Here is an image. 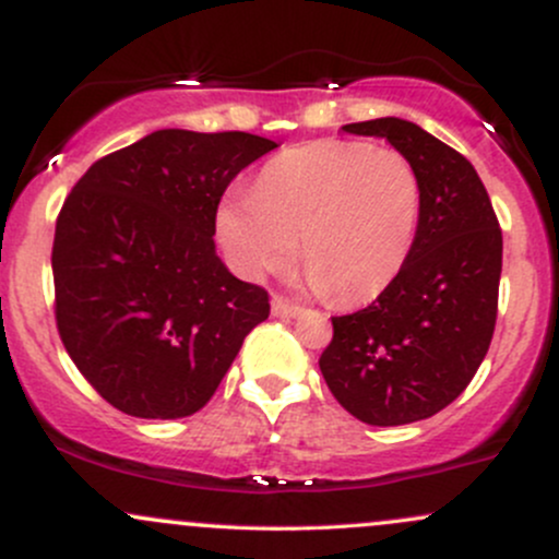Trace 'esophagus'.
<instances>
[{"mask_svg":"<svg viewBox=\"0 0 559 559\" xmlns=\"http://www.w3.org/2000/svg\"><path fill=\"white\" fill-rule=\"evenodd\" d=\"M271 307H273L275 318H299L301 312H305L299 305H294L292 299H286L284 294H275V297L271 299Z\"/></svg>","mask_w":559,"mask_h":559,"instance_id":"obj_1","label":"esophagus"}]
</instances>
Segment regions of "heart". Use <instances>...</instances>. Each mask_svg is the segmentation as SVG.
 <instances>
[{"label":"heart","mask_w":559,"mask_h":559,"mask_svg":"<svg viewBox=\"0 0 559 559\" xmlns=\"http://www.w3.org/2000/svg\"><path fill=\"white\" fill-rule=\"evenodd\" d=\"M420 213V173L402 152L329 139L271 159L252 197L223 204L217 228L252 275L286 271L301 236L312 286L355 307L386 292L407 265Z\"/></svg>","instance_id":"heart-1"}]
</instances>
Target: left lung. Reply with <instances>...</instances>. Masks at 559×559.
I'll use <instances>...</instances> for the list:
<instances>
[{
  "instance_id": "1",
  "label": "left lung",
  "mask_w": 559,
  "mask_h": 559,
  "mask_svg": "<svg viewBox=\"0 0 559 559\" xmlns=\"http://www.w3.org/2000/svg\"><path fill=\"white\" fill-rule=\"evenodd\" d=\"M383 136L420 173L423 213L407 265L373 305L331 318L320 373L368 426L426 420L463 394L497 323L502 228L476 168L400 118L344 126Z\"/></svg>"
}]
</instances>
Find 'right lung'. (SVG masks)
<instances>
[{"instance_id": "right-lung-1", "label": "right lung", "mask_w": 559, "mask_h": 559, "mask_svg": "<svg viewBox=\"0 0 559 559\" xmlns=\"http://www.w3.org/2000/svg\"><path fill=\"white\" fill-rule=\"evenodd\" d=\"M275 146L165 128L96 159L68 194L52 247L57 331L120 413L194 415L271 316L265 288L230 275L213 236L223 191Z\"/></svg>"}]
</instances>
